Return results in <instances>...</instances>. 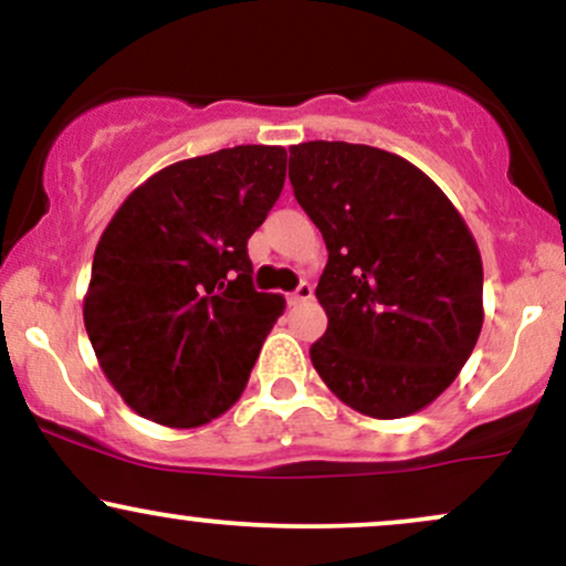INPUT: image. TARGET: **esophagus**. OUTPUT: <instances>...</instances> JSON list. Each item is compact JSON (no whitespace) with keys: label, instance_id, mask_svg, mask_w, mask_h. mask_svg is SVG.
<instances>
[{"label":"esophagus","instance_id":"esophagus-1","mask_svg":"<svg viewBox=\"0 0 566 566\" xmlns=\"http://www.w3.org/2000/svg\"><path fill=\"white\" fill-rule=\"evenodd\" d=\"M311 295H314V287H311L308 282H301L297 290L290 295V305H301L305 301H311Z\"/></svg>","mask_w":566,"mask_h":566}]
</instances>
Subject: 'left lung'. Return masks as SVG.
<instances>
[{"label":"left lung","instance_id":"1","mask_svg":"<svg viewBox=\"0 0 566 566\" xmlns=\"http://www.w3.org/2000/svg\"><path fill=\"white\" fill-rule=\"evenodd\" d=\"M297 205L322 231L327 333L311 346L343 405L407 418L450 388L484 322L482 255L463 216L412 161L382 148H290Z\"/></svg>","mask_w":566,"mask_h":566}]
</instances>
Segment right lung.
Returning a JSON list of instances; mask_svg holds the SVG:
<instances>
[{
  "label": "right lung",
  "instance_id": "obj_1",
  "mask_svg": "<svg viewBox=\"0 0 566 566\" xmlns=\"http://www.w3.org/2000/svg\"><path fill=\"white\" fill-rule=\"evenodd\" d=\"M287 172L282 146L175 161L135 188L95 247L84 327L140 418L197 428L244 391L284 297L252 287L247 239Z\"/></svg>",
  "mask_w": 566,
  "mask_h": 566
}]
</instances>
